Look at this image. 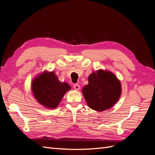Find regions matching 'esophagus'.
I'll use <instances>...</instances> for the list:
<instances>
[{
  "label": "esophagus",
  "mask_w": 155,
  "mask_h": 155,
  "mask_svg": "<svg viewBox=\"0 0 155 155\" xmlns=\"http://www.w3.org/2000/svg\"><path fill=\"white\" fill-rule=\"evenodd\" d=\"M73 87H74V88L76 91H79V88H80V85H78V84H75V85H74Z\"/></svg>",
  "instance_id": "esophagus-1"
}]
</instances>
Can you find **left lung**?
<instances>
[{
  "mask_svg": "<svg viewBox=\"0 0 155 155\" xmlns=\"http://www.w3.org/2000/svg\"><path fill=\"white\" fill-rule=\"evenodd\" d=\"M88 84L84 87L82 92L91 109L104 111L118 101L121 86L113 73L104 70H97L88 76Z\"/></svg>",
  "mask_w": 155,
  "mask_h": 155,
  "instance_id": "1",
  "label": "left lung"
}]
</instances>
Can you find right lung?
<instances>
[{"mask_svg":"<svg viewBox=\"0 0 155 155\" xmlns=\"http://www.w3.org/2000/svg\"><path fill=\"white\" fill-rule=\"evenodd\" d=\"M70 88L67 83L60 82L54 72L45 71L35 77L31 83L32 92L36 100L50 109L58 106Z\"/></svg>","mask_w":155,"mask_h":155,"instance_id":"1","label":"right lung"}]
</instances>
